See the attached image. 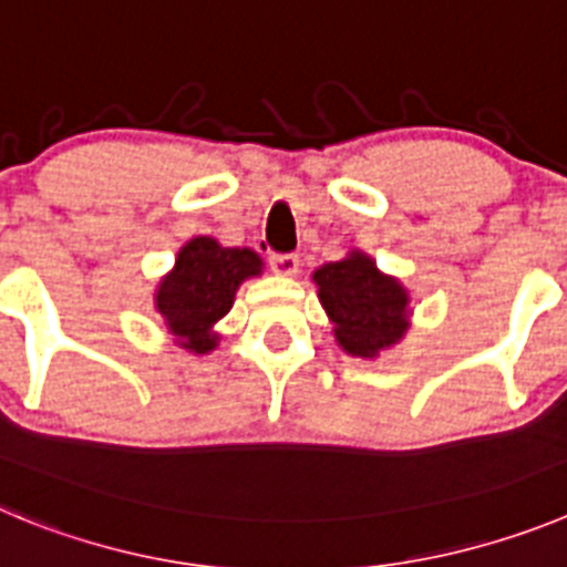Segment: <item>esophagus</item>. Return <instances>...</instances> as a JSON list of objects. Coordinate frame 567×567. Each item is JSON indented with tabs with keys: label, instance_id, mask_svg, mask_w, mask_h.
I'll use <instances>...</instances> for the list:
<instances>
[{
	"label": "esophagus",
	"instance_id": "esophagus-1",
	"mask_svg": "<svg viewBox=\"0 0 567 567\" xmlns=\"http://www.w3.org/2000/svg\"><path fill=\"white\" fill-rule=\"evenodd\" d=\"M269 267H272V272L280 275V278H292V275H298L300 260L298 255H272V258H269Z\"/></svg>",
	"mask_w": 567,
	"mask_h": 567
}]
</instances>
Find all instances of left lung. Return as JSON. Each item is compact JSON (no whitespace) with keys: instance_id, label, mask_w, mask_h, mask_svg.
I'll use <instances>...</instances> for the list:
<instances>
[{"instance_id":"8db88e82","label":"left lung","mask_w":567,"mask_h":567,"mask_svg":"<svg viewBox=\"0 0 567 567\" xmlns=\"http://www.w3.org/2000/svg\"><path fill=\"white\" fill-rule=\"evenodd\" d=\"M318 300L332 320L334 343L363 360L398 346L412 327V295L403 280L380 272L372 255L349 249L312 272Z\"/></svg>"}]
</instances>
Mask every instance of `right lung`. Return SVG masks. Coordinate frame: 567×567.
<instances>
[{
	"label": "right lung",
	"mask_w": 567,
	"mask_h": 567,
	"mask_svg": "<svg viewBox=\"0 0 567 567\" xmlns=\"http://www.w3.org/2000/svg\"><path fill=\"white\" fill-rule=\"evenodd\" d=\"M264 272V258L249 247H224L209 235H195L178 249L175 264L155 287L153 307L178 349L209 354L221 334L215 323L233 309L235 292Z\"/></svg>",
	"instance_id": "1"
}]
</instances>
